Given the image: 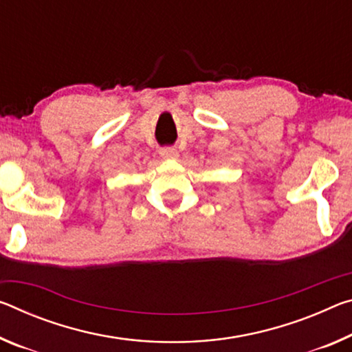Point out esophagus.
Returning a JSON list of instances; mask_svg holds the SVG:
<instances>
[{"label":"esophagus","instance_id":"obj_1","mask_svg":"<svg viewBox=\"0 0 352 352\" xmlns=\"http://www.w3.org/2000/svg\"><path fill=\"white\" fill-rule=\"evenodd\" d=\"M160 155L164 160H175L178 156V150L175 147H163L160 148Z\"/></svg>","mask_w":352,"mask_h":352}]
</instances>
